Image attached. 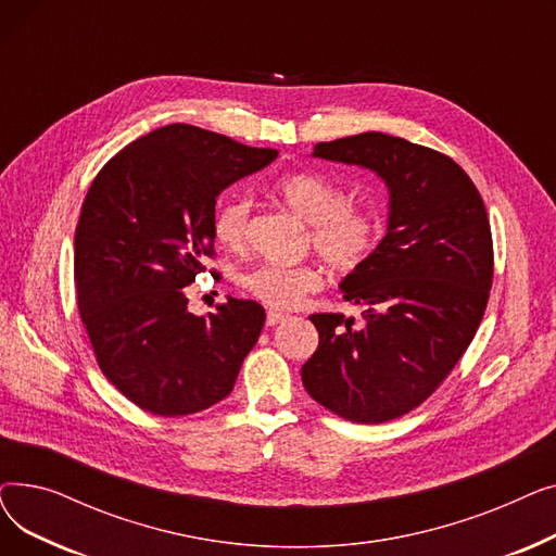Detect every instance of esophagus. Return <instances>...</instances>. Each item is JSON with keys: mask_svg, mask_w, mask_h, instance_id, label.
<instances>
[{"mask_svg": "<svg viewBox=\"0 0 556 556\" xmlns=\"http://www.w3.org/2000/svg\"><path fill=\"white\" fill-rule=\"evenodd\" d=\"M286 317H288V315H283V313L268 311V315H266V325H268V327H277V325L286 323Z\"/></svg>", "mask_w": 556, "mask_h": 556, "instance_id": "obj_1", "label": "esophagus"}]
</instances>
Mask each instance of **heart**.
Listing matches in <instances>:
<instances>
[{
    "instance_id": "heart-1",
    "label": "heart",
    "mask_w": 556,
    "mask_h": 556,
    "mask_svg": "<svg viewBox=\"0 0 556 556\" xmlns=\"http://www.w3.org/2000/svg\"><path fill=\"white\" fill-rule=\"evenodd\" d=\"M286 207L308 223V243L333 273H354L374 254L383 237V220L376 210L352 204L342 187L317 173H293L277 185ZM250 200L229 198L214 218L216 239L241 250L248 239ZM239 286L245 295L270 308H293L319 286L313 266L263 261L241 273Z\"/></svg>"
}]
</instances>
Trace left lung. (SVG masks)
<instances>
[{
  "label": "left lung",
  "instance_id": "8db88e82",
  "mask_svg": "<svg viewBox=\"0 0 556 556\" xmlns=\"http://www.w3.org/2000/svg\"><path fill=\"white\" fill-rule=\"evenodd\" d=\"M313 157L369 168L388 187V231L340 281L363 325L315 313L306 392L338 417L383 424L424 403L471 344L486 308L493 245L484 202L451 157L386 132L319 141Z\"/></svg>",
  "mask_w": 556,
  "mask_h": 556
}]
</instances>
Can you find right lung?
Here are the masks:
<instances>
[{"label": "right lung", "instance_id": "right-lung-1", "mask_svg": "<svg viewBox=\"0 0 556 556\" xmlns=\"http://www.w3.org/2000/svg\"><path fill=\"white\" fill-rule=\"evenodd\" d=\"M277 160L170 124L116 153L85 195L74 237L78 313L108 381L141 410L182 417L223 401L266 311L227 298L193 315L187 288L214 250L216 198Z\"/></svg>", "mask_w": 556, "mask_h": 556}]
</instances>
